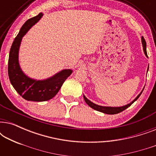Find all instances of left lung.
I'll return each mask as SVG.
<instances>
[{"label": "left lung", "mask_w": 156, "mask_h": 156, "mask_svg": "<svg viewBox=\"0 0 156 156\" xmlns=\"http://www.w3.org/2000/svg\"><path fill=\"white\" fill-rule=\"evenodd\" d=\"M141 39H142L141 40H142V44H143V48H144V53H145V55H146V56L148 57V55H147V52H146V41H145L144 37H142ZM144 88L143 89L141 92H140L139 94H138L137 97H136V99H134L133 101H132L131 103L128 104L125 106H119V107H112V106H103L97 105V104H96L94 103H93V102H91L90 100H89L86 97H85L84 95H83V97H84V99L85 102H86V103L88 104V105L90 106L91 108H94V110H97V111H98V112L104 113V114H119V113H120L121 112H123V111H124L125 109H126V108L128 107H129V106H131L134 101H136V100H137L138 98H139L140 94H141V93L143 92V91H144Z\"/></svg>", "instance_id": "obj_1"}]
</instances>
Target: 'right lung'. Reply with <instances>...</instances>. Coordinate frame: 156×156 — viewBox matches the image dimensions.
I'll list each match as a JSON object with an SVG mask.
<instances>
[{"label":"right lung","mask_w":156,"mask_h":156,"mask_svg":"<svg viewBox=\"0 0 156 156\" xmlns=\"http://www.w3.org/2000/svg\"><path fill=\"white\" fill-rule=\"evenodd\" d=\"M42 16L43 14L40 12L24 23L12 42L9 53L8 72L10 83L17 92L27 101H44L52 99L58 93L65 81L72 73V69H63L46 80H37L25 75L21 69L18 53L22 38Z\"/></svg>","instance_id":"obj_1"}]
</instances>
